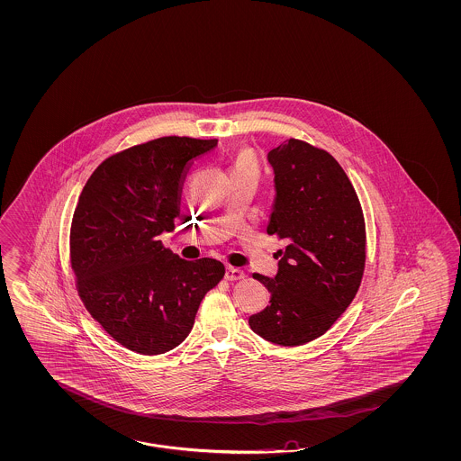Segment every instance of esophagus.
Wrapping results in <instances>:
<instances>
[{"label":"esophagus","mask_w":461,"mask_h":461,"mask_svg":"<svg viewBox=\"0 0 461 461\" xmlns=\"http://www.w3.org/2000/svg\"><path fill=\"white\" fill-rule=\"evenodd\" d=\"M224 279L230 280V282L245 279V272L240 270V268H235V267H226V270H224Z\"/></svg>","instance_id":"34e87169"}]
</instances>
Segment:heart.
Instances as JSON below:
<instances>
[{
	"label": "heart",
	"instance_id": "obj_1",
	"mask_svg": "<svg viewBox=\"0 0 461 461\" xmlns=\"http://www.w3.org/2000/svg\"><path fill=\"white\" fill-rule=\"evenodd\" d=\"M231 170H253L257 172V160L251 152H241L238 155Z\"/></svg>",
	"mask_w": 461,
	"mask_h": 461
}]
</instances>
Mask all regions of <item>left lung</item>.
I'll use <instances>...</instances> for the list:
<instances>
[{
	"label": "left lung",
	"mask_w": 461,
	"mask_h": 461,
	"mask_svg": "<svg viewBox=\"0 0 461 461\" xmlns=\"http://www.w3.org/2000/svg\"><path fill=\"white\" fill-rule=\"evenodd\" d=\"M276 195L268 235L285 241L276 277L253 274L270 304L250 316L251 331L282 347L324 335L362 282L365 221L358 195L335 158L301 140L267 154Z\"/></svg>",
	"instance_id": "1"
}]
</instances>
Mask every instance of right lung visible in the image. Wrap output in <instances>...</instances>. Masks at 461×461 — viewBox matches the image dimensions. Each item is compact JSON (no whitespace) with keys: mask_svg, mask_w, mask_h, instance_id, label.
<instances>
[{"mask_svg":"<svg viewBox=\"0 0 461 461\" xmlns=\"http://www.w3.org/2000/svg\"><path fill=\"white\" fill-rule=\"evenodd\" d=\"M216 145L162 137L131 147L106 158L79 195L70 228L77 291L104 331L140 355L181 345L203 297L223 279L221 262H189L162 243L187 168Z\"/></svg>","mask_w":461,"mask_h":461,"instance_id":"add662e5","label":"right lung"}]
</instances>
